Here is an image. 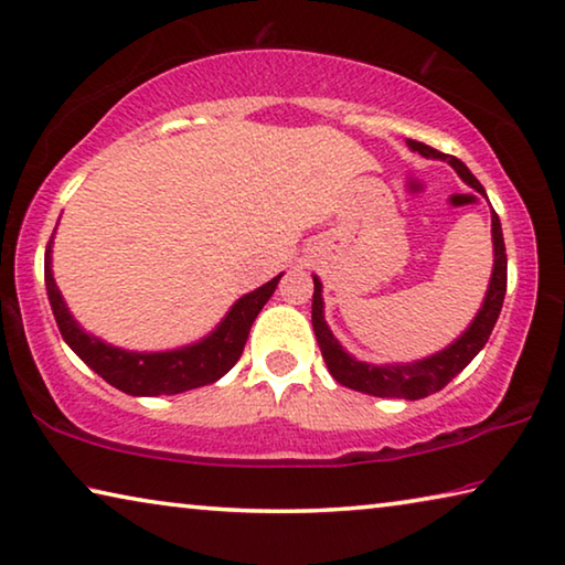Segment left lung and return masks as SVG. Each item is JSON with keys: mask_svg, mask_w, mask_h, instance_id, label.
<instances>
[{"mask_svg": "<svg viewBox=\"0 0 565 565\" xmlns=\"http://www.w3.org/2000/svg\"><path fill=\"white\" fill-rule=\"evenodd\" d=\"M412 150H417L419 156L425 158H440L447 160L458 175L470 188H476L480 195H486V188L480 185L476 175L470 173L468 166L462 160L445 156L440 150L425 146V142L407 140ZM492 248H495V264H492V276L490 286L486 294V301L478 311V317L472 319V324L462 331V334L455 339V342L437 352L427 360L409 362V364H366L354 360L352 354H347L342 344L337 342L331 329L324 321V301H321V281L315 276V299H311V324H315V334L321 349V356H324L327 370L331 372L339 384H344L349 390L364 392V395L374 397H397V399H423L427 395H435L440 392L447 382L468 366L476 354L480 352L486 342L490 339V331L495 327L500 317V309H503L505 299V286H508V256H505V241H503V228H500L498 213L492 211Z\"/></svg>", "mask_w": 565, "mask_h": 565, "instance_id": "left-lung-1", "label": "left lung"}]
</instances>
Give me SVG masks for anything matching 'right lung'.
Wrapping results in <instances>:
<instances>
[{
    "instance_id": "obj_1",
    "label": "right lung",
    "mask_w": 565,
    "mask_h": 565,
    "mask_svg": "<svg viewBox=\"0 0 565 565\" xmlns=\"http://www.w3.org/2000/svg\"><path fill=\"white\" fill-rule=\"evenodd\" d=\"M52 238L44 250V284H47V297L52 315L60 327V334L70 349L83 360L89 370L118 387L125 395L136 397H158V395H181V392L203 387L221 380L231 366L244 354L250 324L264 309V303L271 299V294L279 284L281 274L256 291L241 297L226 319L201 339L199 344L173 349V352H125L113 344H105L103 339L83 331L70 315L62 294L52 276Z\"/></svg>"
}]
</instances>
